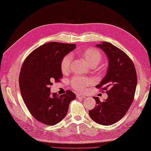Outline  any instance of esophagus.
Wrapping results in <instances>:
<instances>
[{
	"label": "esophagus",
	"mask_w": 151,
	"mask_h": 151,
	"mask_svg": "<svg viewBox=\"0 0 151 151\" xmlns=\"http://www.w3.org/2000/svg\"><path fill=\"white\" fill-rule=\"evenodd\" d=\"M76 97L77 98H82V99H84V98H86V96L85 95H81V94H76Z\"/></svg>",
	"instance_id": "obj_1"
}]
</instances>
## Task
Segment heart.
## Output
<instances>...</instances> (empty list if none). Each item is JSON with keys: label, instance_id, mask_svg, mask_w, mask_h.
I'll return each instance as SVG.
<instances>
[{"label": "heart", "instance_id": "obj_1", "mask_svg": "<svg viewBox=\"0 0 151 151\" xmlns=\"http://www.w3.org/2000/svg\"><path fill=\"white\" fill-rule=\"evenodd\" d=\"M79 56L86 62L88 67L90 68L95 67L100 63L102 59V54L98 49L95 48H88L78 52ZM72 58L70 54L65 56L61 62V70L63 73L69 72L72 64ZM92 81L81 77H74L70 81L71 86L77 91H84L86 88L92 84Z\"/></svg>", "mask_w": 151, "mask_h": 151}]
</instances>
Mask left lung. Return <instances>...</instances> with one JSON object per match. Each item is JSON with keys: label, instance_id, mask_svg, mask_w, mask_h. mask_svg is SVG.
Returning <instances> with one entry per match:
<instances>
[{"label": "left lung", "instance_id": "1", "mask_svg": "<svg viewBox=\"0 0 151 151\" xmlns=\"http://www.w3.org/2000/svg\"><path fill=\"white\" fill-rule=\"evenodd\" d=\"M96 46L106 53L108 68L104 78L96 87L105 90L108 98L103 102L93 97L95 108L89 115L95 122L109 126L118 122L129 109L133 101L137 84V71L134 63L124 51L113 44L102 42Z\"/></svg>", "mask_w": 151, "mask_h": 151}]
</instances>
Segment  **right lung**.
Listing matches in <instances>:
<instances>
[{"label": "right lung", "instance_id": "obj_1", "mask_svg": "<svg viewBox=\"0 0 151 151\" xmlns=\"http://www.w3.org/2000/svg\"><path fill=\"white\" fill-rule=\"evenodd\" d=\"M76 44L49 42L40 46L25 58L19 76L22 97L29 112L39 122L54 126L63 120L69 104L76 99L70 90L59 95L50 86L62 78L61 62Z\"/></svg>", "mask_w": 151, "mask_h": 151}]
</instances>
